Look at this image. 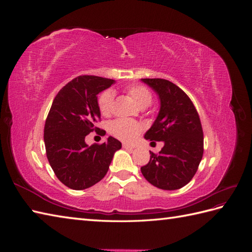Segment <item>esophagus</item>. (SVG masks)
<instances>
[{
    "mask_svg": "<svg viewBox=\"0 0 252 252\" xmlns=\"http://www.w3.org/2000/svg\"><path fill=\"white\" fill-rule=\"evenodd\" d=\"M123 148H125V149H133L134 146H132V145H129V144L124 143L123 144Z\"/></svg>",
    "mask_w": 252,
    "mask_h": 252,
    "instance_id": "esophagus-1",
    "label": "esophagus"
}]
</instances>
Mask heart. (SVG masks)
I'll return each mask as SVG.
<instances>
[{"label": "heart", "instance_id": "b5f03b06", "mask_svg": "<svg viewBox=\"0 0 252 252\" xmlns=\"http://www.w3.org/2000/svg\"><path fill=\"white\" fill-rule=\"evenodd\" d=\"M127 94L130 95L136 105L141 108H146L152 102L151 91L145 86L133 84L126 88ZM98 109L105 117L111 114L113 109V94L111 91H104L98 96ZM110 133L117 139L124 142H133L143 131V126L135 121L118 119L113 121L109 127Z\"/></svg>", "mask_w": 252, "mask_h": 252}]
</instances>
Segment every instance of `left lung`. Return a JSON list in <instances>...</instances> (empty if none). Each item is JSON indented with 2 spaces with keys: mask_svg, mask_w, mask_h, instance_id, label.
Here are the masks:
<instances>
[{
  "mask_svg": "<svg viewBox=\"0 0 252 252\" xmlns=\"http://www.w3.org/2000/svg\"><path fill=\"white\" fill-rule=\"evenodd\" d=\"M155 89L161 108L145 139L164 141L158 154L150 151L148 164L141 167L150 184L164 190L184 187L199 168L204 152L201 120L192 101L179 86L164 79H142Z\"/></svg>",
  "mask_w": 252,
  "mask_h": 252,
  "instance_id": "1",
  "label": "left lung"
}]
</instances>
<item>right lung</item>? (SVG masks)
Segmentation results:
<instances>
[{
  "label": "right lung",
  "mask_w": 252,
  "mask_h": 252,
  "mask_svg": "<svg viewBox=\"0 0 252 252\" xmlns=\"http://www.w3.org/2000/svg\"><path fill=\"white\" fill-rule=\"evenodd\" d=\"M113 83L96 75H80L67 83L52 102L44 127L46 156L57 178L71 189L83 190L100 182L114 152L122 147L112 136L102 144L85 143L90 132H106L95 127L101 119L96 95Z\"/></svg>",
  "instance_id": "add662e5"
}]
</instances>
